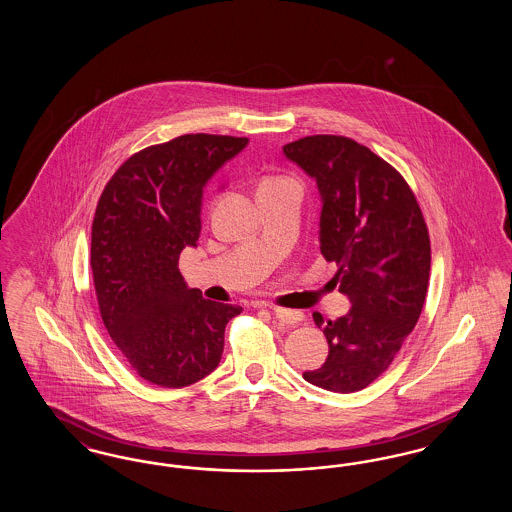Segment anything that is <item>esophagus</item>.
<instances>
[{
	"label": "esophagus",
	"mask_w": 512,
	"mask_h": 512,
	"mask_svg": "<svg viewBox=\"0 0 512 512\" xmlns=\"http://www.w3.org/2000/svg\"><path fill=\"white\" fill-rule=\"evenodd\" d=\"M272 315L278 318L280 322L288 324V326H297V324H301V322L305 320L303 313L292 311V309H278V307H274V309H272Z\"/></svg>",
	"instance_id": "obj_1"
}]
</instances>
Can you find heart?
I'll use <instances>...</instances> for the list:
<instances>
[{
    "instance_id": "heart-1",
    "label": "heart",
    "mask_w": 512,
    "mask_h": 512,
    "mask_svg": "<svg viewBox=\"0 0 512 512\" xmlns=\"http://www.w3.org/2000/svg\"><path fill=\"white\" fill-rule=\"evenodd\" d=\"M272 180H278V178H272Z\"/></svg>"
}]
</instances>
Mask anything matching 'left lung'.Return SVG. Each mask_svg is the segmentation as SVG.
Masks as SVG:
<instances>
[{
  "label": "left lung",
  "instance_id": "1",
  "mask_svg": "<svg viewBox=\"0 0 512 512\" xmlns=\"http://www.w3.org/2000/svg\"><path fill=\"white\" fill-rule=\"evenodd\" d=\"M284 153L317 180L320 253L338 265L353 305L338 320L313 313L330 351L303 378L322 390H363L388 370L422 313L432 261L426 220L401 172L351 138L305 136Z\"/></svg>",
  "mask_w": 512,
  "mask_h": 512
}]
</instances>
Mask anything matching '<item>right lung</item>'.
Here are the masks:
<instances>
[{
  "label": "right lung",
  "instance_id": "obj_1",
  "mask_svg": "<svg viewBox=\"0 0 512 512\" xmlns=\"http://www.w3.org/2000/svg\"><path fill=\"white\" fill-rule=\"evenodd\" d=\"M247 138L184 134L130 155L103 188L90 263L101 320L140 378L184 388L211 374L240 305L205 299L178 270L201 232V201Z\"/></svg>",
  "mask_w": 512,
  "mask_h": 512
}]
</instances>
